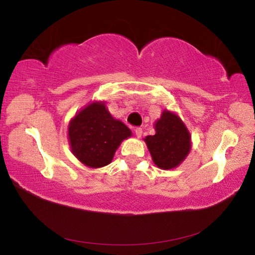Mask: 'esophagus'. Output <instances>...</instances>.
Here are the masks:
<instances>
[{"label": "esophagus", "instance_id": "34e87169", "mask_svg": "<svg viewBox=\"0 0 255 255\" xmlns=\"http://www.w3.org/2000/svg\"><path fill=\"white\" fill-rule=\"evenodd\" d=\"M135 133H136V136L138 138L141 137V135H143V129H141V128H136L135 129Z\"/></svg>", "mask_w": 255, "mask_h": 255}]
</instances>
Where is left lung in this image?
I'll return each instance as SVG.
<instances>
[{"mask_svg": "<svg viewBox=\"0 0 255 255\" xmlns=\"http://www.w3.org/2000/svg\"><path fill=\"white\" fill-rule=\"evenodd\" d=\"M155 135L145 138L155 165L162 170L179 166L191 148V136L178 115L169 110L162 112L155 123Z\"/></svg>", "mask_w": 255, "mask_h": 255, "instance_id": "obj_1", "label": "left lung"}]
</instances>
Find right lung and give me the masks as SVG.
<instances>
[{
    "label": "right lung",
    "mask_w": 255,
    "mask_h": 255,
    "mask_svg": "<svg viewBox=\"0 0 255 255\" xmlns=\"http://www.w3.org/2000/svg\"><path fill=\"white\" fill-rule=\"evenodd\" d=\"M130 136V129L112 117L105 102L90 103L68 125L72 153L93 169L108 165L122 141Z\"/></svg>",
    "instance_id": "right-lung-1"
}]
</instances>
